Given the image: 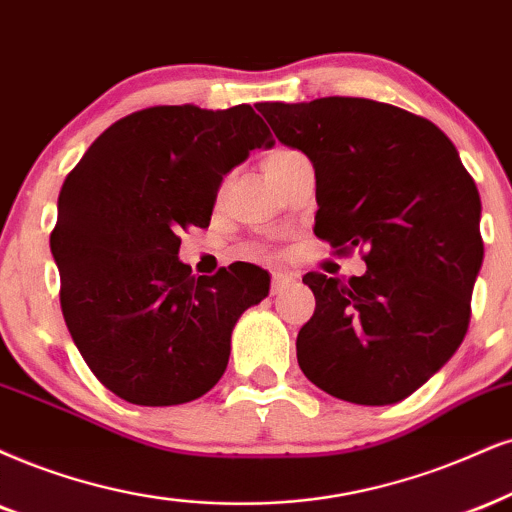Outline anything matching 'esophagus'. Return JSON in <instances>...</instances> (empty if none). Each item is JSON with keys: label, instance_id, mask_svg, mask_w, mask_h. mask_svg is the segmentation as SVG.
Listing matches in <instances>:
<instances>
[{"label": "esophagus", "instance_id": "34e87169", "mask_svg": "<svg viewBox=\"0 0 512 512\" xmlns=\"http://www.w3.org/2000/svg\"><path fill=\"white\" fill-rule=\"evenodd\" d=\"M294 280H296L294 273H287V270H275V273H273V282H270V292L280 294L282 289L292 285Z\"/></svg>", "mask_w": 512, "mask_h": 512}]
</instances>
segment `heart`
I'll list each match as a JSON object with an SVG mask.
<instances>
[{
    "label": "heart",
    "mask_w": 512,
    "mask_h": 512,
    "mask_svg": "<svg viewBox=\"0 0 512 512\" xmlns=\"http://www.w3.org/2000/svg\"><path fill=\"white\" fill-rule=\"evenodd\" d=\"M287 154H292V151H289V149H277V151H273V154H270L268 159H266V166H270V163H275V161H280L282 156H287Z\"/></svg>",
    "instance_id": "heart-1"
}]
</instances>
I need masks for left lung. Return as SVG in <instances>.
<instances>
[{
  "label": "left lung",
  "instance_id": "left-lung-1",
  "mask_svg": "<svg viewBox=\"0 0 512 512\" xmlns=\"http://www.w3.org/2000/svg\"><path fill=\"white\" fill-rule=\"evenodd\" d=\"M275 137L315 168V235L353 249L365 275L306 273L315 313L296 337L299 368L327 394L387 406L456 353L482 268V201L437 125L361 97L258 104Z\"/></svg>",
  "mask_w": 512,
  "mask_h": 512
}]
</instances>
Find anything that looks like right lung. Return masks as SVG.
Segmentation results:
<instances>
[{
    "label": "right lung",
    "mask_w": 512,
    "mask_h": 512,
    "mask_svg": "<svg viewBox=\"0 0 512 512\" xmlns=\"http://www.w3.org/2000/svg\"><path fill=\"white\" fill-rule=\"evenodd\" d=\"M273 135L249 104L151 106L106 128L63 180L49 237L80 356L135 406H178L216 384L232 327L268 296L251 263L194 277L180 232L208 227L223 175Z\"/></svg>",
    "instance_id": "obj_1"
}]
</instances>
